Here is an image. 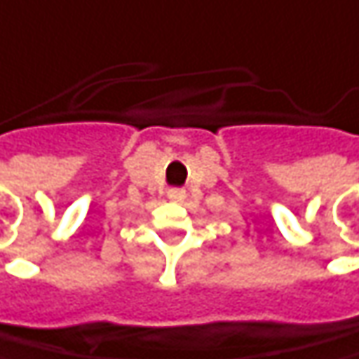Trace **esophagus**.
Wrapping results in <instances>:
<instances>
[{
  "instance_id": "obj_1",
  "label": "esophagus",
  "mask_w": 359,
  "mask_h": 359,
  "mask_svg": "<svg viewBox=\"0 0 359 359\" xmlns=\"http://www.w3.org/2000/svg\"><path fill=\"white\" fill-rule=\"evenodd\" d=\"M168 198H170V201H182V198H184V191H180V189H170V191H168Z\"/></svg>"
}]
</instances>
